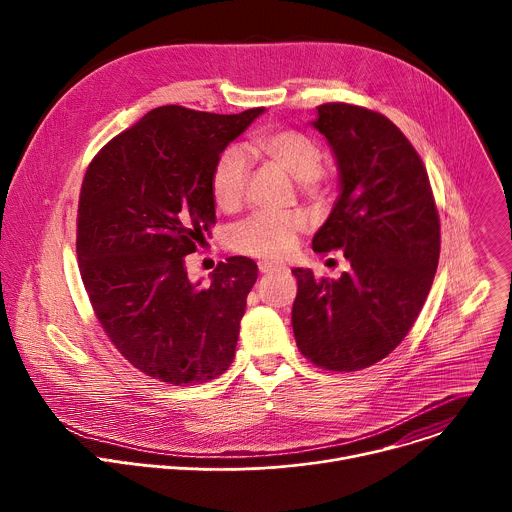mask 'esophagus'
Returning a JSON list of instances; mask_svg holds the SVG:
<instances>
[{
	"instance_id": "obj_1",
	"label": "esophagus",
	"mask_w": 512,
	"mask_h": 512,
	"mask_svg": "<svg viewBox=\"0 0 512 512\" xmlns=\"http://www.w3.org/2000/svg\"><path fill=\"white\" fill-rule=\"evenodd\" d=\"M279 269H283V267H281V265H277V263H271V261H259V271H261L263 275L273 273V271H279Z\"/></svg>"
}]
</instances>
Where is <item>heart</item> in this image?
Masks as SVG:
<instances>
[{
    "instance_id": "obj_1",
    "label": "heart",
    "mask_w": 512,
    "mask_h": 512,
    "mask_svg": "<svg viewBox=\"0 0 512 512\" xmlns=\"http://www.w3.org/2000/svg\"><path fill=\"white\" fill-rule=\"evenodd\" d=\"M247 152L261 156L300 182L302 192L318 196L324 188L320 176V145L306 133L294 129H265L255 133ZM249 178V164L243 152L229 150L216 162L210 188L218 208L235 210L241 206ZM306 218L300 212H257L235 225L229 243L247 257L277 261L294 251Z\"/></svg>"
}]
</instances>
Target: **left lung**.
Listing matches in <instances>:
<instances>
[{
  "mask_svg": "<svg viewBox=\"0 0 512 512\" xmlns=\"http://www.w3.org/2000/svg\"><path fill=\"white\" fill-rule=\"evenodd\" d=\"M312 125L334 154L340 190L312 247L342 251L350 271L314 279L291 269V326L306 358L350 373L391 354L417 320L440 259V216L421 158L385 115L326 103Z\"/></svg>",
  "mask_w": 512,
  "mask_h": 512,
  "instance_id": "1",
  "label": "left lung"
}]
</instances>
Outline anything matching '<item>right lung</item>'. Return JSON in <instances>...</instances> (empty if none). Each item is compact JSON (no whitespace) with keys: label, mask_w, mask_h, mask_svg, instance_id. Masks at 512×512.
Segmentation results:
<instances>
[{"label":"right lung","mask_w":512,"mask_h":512,"mask_svg":"<svg viewBox=\"0 0 512 512\" xmlns=\"http://www.w3.org/2000/svg\"><path fill=\"white\" fill-rule=\"evenodd\" d=\"M263 111L158 107L113 137L85 174L77 255L89 300L125 360L162 383H206L235 358L255 261L229 257L200 285L184 257L216 223V162Z\"/></svg>","instance_id":"obj_1"}]
</instances>
